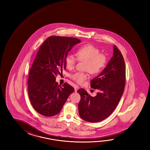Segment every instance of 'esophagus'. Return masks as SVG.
<instances>
[{"label":"esophagus","mask_w":150,"mask_h":150,"mask_svg":"<svg viewBox=\"0 0 150 150\" xmlns=\"http://www.w3.org/2000/svg\"><path fill=\"white\" fill-rule=\"evenodd\" d=\"M74 90H75V92H76L77 91V90L79 89V87L78 86H74Z\"/></svg>","instance_id":"obj_1"}]
</instances>
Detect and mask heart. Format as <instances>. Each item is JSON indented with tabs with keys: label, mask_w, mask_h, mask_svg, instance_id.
I'll list each match as a JSON object with an SVG mask.
<instances>
[{
	"label": "heart",
	"mask_w": 150,
	"mask_h": 150,
	"mask_svg": "<svg viewBox=\"0 0 150 150\" xmlns=\"http://www.w3.org/2000/svg\"><path fill=\"white\" fill-rule=\"evenodd\" d=\"M76 58L71 54L65 57V62L67 68L71 70L76 64L77 59L86 61L85 70L91 74H97L104 68L106 63V57L100 53V50L92 45H86L79 48L76 53ZM87 72H76L72 74L70 78L78 83H82L88 78Z\"/></svg>",
	"instance_id": "b5f03b06"
}]
</instances>
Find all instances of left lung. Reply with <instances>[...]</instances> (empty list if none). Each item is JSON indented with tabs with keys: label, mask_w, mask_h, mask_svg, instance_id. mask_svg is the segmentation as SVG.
Segmentation results:
<instances>
[{
	"label": "left lung",
	"mask_w": 150,
	"mask_h": 150,
	"mask_svg": "<svg viewBox=\"0 0 150 150\" xmlns=\"http://www.w3.org/2000/svg\"><path fill=\"white\" fill-rule=\"evenodd\" d=\"M113 56L103 71L91 80V87L99 93L92 97L81 88L77 91L81 96L79 114L88 122H100L114 110L123 95L125 86V64L123 55L116 45Z\"/></svg>",
	"instance_id": "1"
}]
</instances>
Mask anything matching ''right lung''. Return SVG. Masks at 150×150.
Here are the masks:
<instances>
[{"instance_id":"add662e5","label":"right lung","mask_w":150,"mask_h":150,"mask_svg":"<svg viewBox=\"0 0 150 150\" xmlns=\"http://www.w3.org/2000/svg\"><path fill=\"white\" fill-rule=\"evenodd\" d=\"M78 38L51 36L42 44L30 68L28 92L34 109L50 117L57 115L74 89L68 83L62 86L56 82L57 74L66 68L65 59Z\"/></svg>"}]
</instances>
